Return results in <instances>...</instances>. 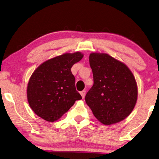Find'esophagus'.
Listing matches in <instances>:
<instances>
[{
  "instance_id": "esophagus-1",
  "label": "esophagus",
  "mask_w": 159,
  "mask_h": 159,
  "mask_svg": "<svg viewBox=\"0 0 159 159\" xmlns=\"http://www.w3.org/2000/svg\"><path fill=\"white\" fill-rule=\"evenodd\" d=\"M80 93H81V95H82V98H84V97H85V94H86V90H83V91H82V92H80Z\"/></svg>"
}]
</instances>
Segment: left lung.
Returning a JSON list of instances; mask_svg holds the SVG:
<instances>
[{
  "label": "left lung",
  "mask_w": 159,
  "mask_h": 159,
  "mask_svg": "<svg viewBox=\"0 0 159 159\" xmlns=\"http://www.w3.org/2000/svg\"><path fill=\"white\" fill-rule=\"evenodd\" d=\"M89 64L93 84L86 94V103L101 123L108 125L123 120L137 102L133 74L123 62L106 53H91Z\"/></svg>",
  "instance_id": "left-lung-1"
}]
</instances>
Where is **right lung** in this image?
Listing matches in <instances>:
<instances>
[{"instance_id": "add662e5", "label": "right lung", "mask_w": 159, "mask_h": 159, "mask_svg": "<svg viewBox=\"0 0 159 159\" xmlns=\"http://www.w3.org/2000/svg\"><path fill=\"white\" fill-rule=\"evenodd\" d=\"M83 58L80 52L65 53L44 62L35 70L27 86V98L31 108L48 122L59 119L82 99L76 90L72 66Z\"/></svg>"}]
</instances>
